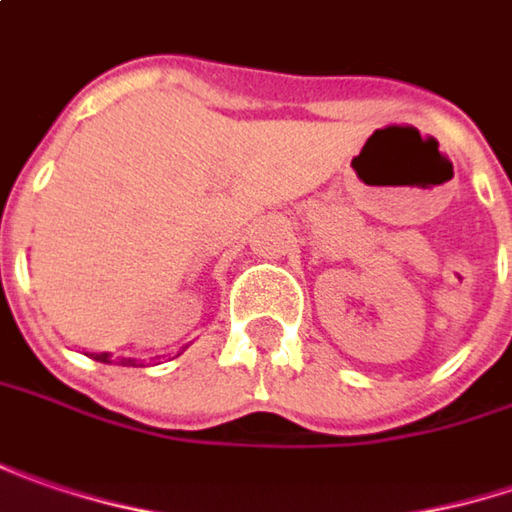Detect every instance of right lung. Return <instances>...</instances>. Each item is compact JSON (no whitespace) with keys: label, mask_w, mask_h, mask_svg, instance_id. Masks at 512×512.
Masks as SVG:
<instances>
[{"label":"right lung","mask_w":512,"mask_h":512,"mask_svg":"<svg viewBox=\"0 0 512 512\" xmlns=\"http://www.w3.org/2000/svg\"><path fill=\"white\" fill-rule=\"evenodd\" d=\"M94 360H100V363H112V354H109V351H103V354H94ZM117 363H120V366H135V360H132V357H120Z\"/></svg>","instance_id":"obj_1"}]
</instances>
